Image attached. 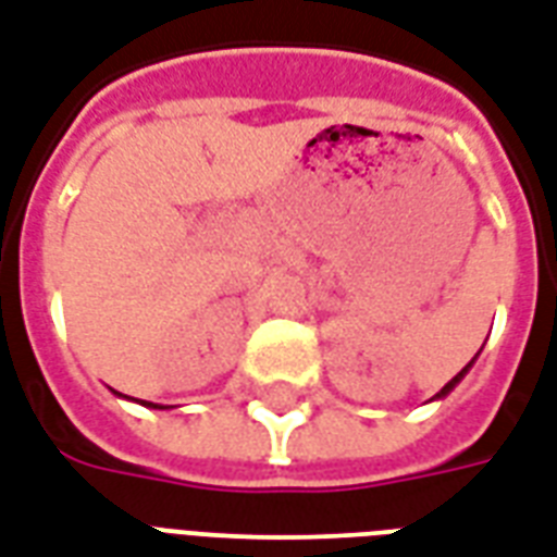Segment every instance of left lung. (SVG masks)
I'll return each instance as SVG.
<instances>
[{
	"label": "left lung",
	"instance_id": "left-lung-1",
	"mask_svg": "<svg viewBox=\"0 0 557 557\" xmlns=\"http://www.w3.org/2000/svg\"><path fill=\"white\" fill-rule=\"evenodd\" d=\"M469 366H472V362H469ZM469 366H467V369H460V372H457V374H455V377H451V381H448V383H446V386H443V389H440V393H436V398H446V395H448V393H451V389H455L457 383H460V377H463V374H467V372H469Z\"/></svg>",
	"mask_w": 557,
	"mask_h": 557
}]
</instances>
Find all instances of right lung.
I'll list each match as a JSON object with an SVG mask.
<instances>
[{"instance_id":"add662e5","label":"right lung","mask_w":557,"mask_h":557,"mask_svg":"<svg viewBox=\"0 0 557 557\" xmlns=\"http://www.w3.org/2000/svg\"><path fill=\"white\" fill-rule=\"evenodd\" d=\"M144 405H147V407H159V405H152V401H144ZM159 410H162V407H159Z\"/></svg>"}]
</instances>
